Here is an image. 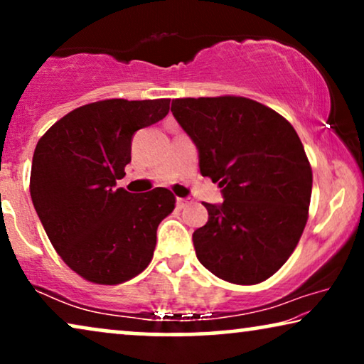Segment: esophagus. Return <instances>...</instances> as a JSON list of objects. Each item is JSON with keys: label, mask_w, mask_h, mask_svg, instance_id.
<instances>
[{"label": "esophagus", "mask_w": 364, "mask_h": 364, "mask_svg": "<svg viewBox=\"0 0 364 364\" xmlns=\"http://www.w3.org/2000/svg\"><path fill=\"white\" fill-rule=\"evenodd\" d=\"M188 203H191V202H188V198H182V197H178V198H177V207H178V208L187 207Z\"/></svg>", "instance_id": "34e87169"}]
</instances>
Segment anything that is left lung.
<instances>
[{
  "label": "left lung",
  "instance_id": "left-lung-1",
  "mask_svg": "<svg viewBox=\"0 0 364 364\" xmlns=\"http://www.w3.org/2000/svg\"><path fill=\"white\" fill-rule=\"evenodd\" d=\"M171 111L198 151V167L222 187L193 232L198 262L222 280L255 285L282 268L308 220L313 173L290 122L247 97H186Z\"/></svg>",
  "mask_w": 364,
  "mask_h": 364
}]
</instances>
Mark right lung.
Wrapping results in <instances>:
<instances>
[{
    "label": "right lung",
    "instance_id": "add662e5",
    "mask_svg": "<svg viewBox=\"0 0 364 364\" xmlns=\"http://www.w3.org/2000/svg\"><path fill=\"white\" fill-rule=\"evenodd\" d=\"M171 99H106L66 114L34 149L33 205L64 263L86 280L117 285L146 270L157 227L176 207L171 191L116 187L132 137L168 114Z\"/></svg>",
    "mask_w": 364,
    "mask_h": 364
}]
</instances>
